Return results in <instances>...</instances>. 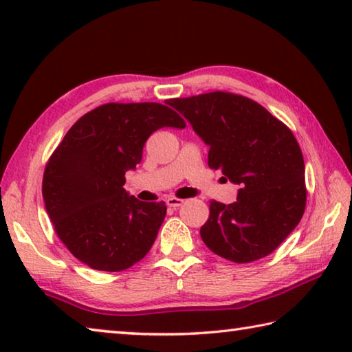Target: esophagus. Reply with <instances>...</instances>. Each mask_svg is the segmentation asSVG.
I'll use <instances>...</instances> for the list:
<instances>
[{
  "instance_id": "34e87169",
  "label": "esophagus",
  "mask_w": 352,
  "mask_h": 352,
  "mask_svg": "<svg viewBox=\"0 0 352 352\" xmlns=\"http://www.w3.org/2000/svg\"><path fill=\"white\" fill-rule=\"evenodd\" d=\"M183 204H184V200H182V199H177V197H169V199H166V205L170 206V208H178V206H182Z\"/></svg>"
}]
</instances>
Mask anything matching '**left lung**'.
<instances>
[{
  "label": "left lung",
  "instance_id": "obj_1",
  "mask_svg": "<svg viewBox=\"0 0 352 352\" xmlns=\"http://www.w3.org/2000/svg\"><path fill=\"white\" fill-rule=\"evenodd\" d=\"M210 146L208 166L239 184L234 204L211 200L205 245L245 264L269 256L305 214V160L290 129L254 100L214 91L169 99Z\"/></svg>",
  "mask_w": 352,
  "mask_h": 352
}]
</instances>
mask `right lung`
I'll return each instance as SVG.
<instances>
[{
    "label": "right lung",
    "mask_w": 352,
    "mask_h": 352,
    "mask_svg": "<svg viewBox=\"0 0 352 352\" xmlns=\"http://www.w3.org/2000/svg\"><path fill=\"white\" fill-rule=\"evenodd\" d=\"M162 127L186 124L163 104H104L68 130L46 164L47 216L74 258L94 270H126L157 239L164 201H141L122 186L147 138Z\"/></svg>",
    "instance_id": "1"
}]
</instances>
